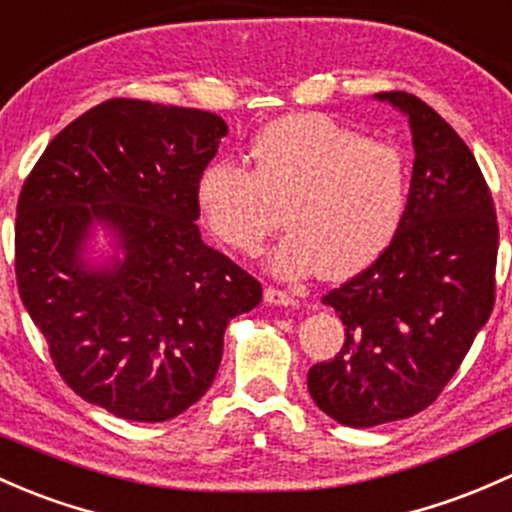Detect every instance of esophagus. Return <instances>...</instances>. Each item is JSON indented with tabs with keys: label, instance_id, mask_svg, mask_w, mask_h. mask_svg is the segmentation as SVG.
<instances>
[{
	"label": "esophagus",
	"instance_id": "esophagus-1",
	"mask_svg": "<svg viewBox=\"0 0 512 512\" xmlns=\"http://www.w3.org/2000/svg\"><path fill=\"white\" fill-rule=\"evenodd\" d=\"M265 301H267V304H277V306H294V304H297L294 294L284 292V289H277V287H267L265 289Z\"/></svg>",
	"mask_w": 512,
	"mask_h": 512
}]
</instances>
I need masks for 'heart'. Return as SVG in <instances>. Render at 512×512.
<instances>
[{
	"instance_id": "obj_1",
	"label": "heart",
	"mask_w": 512,
	"mask_h": 512,
	"mask_svg": "<svg viewBox=\"0 0 512 512\" xmlns=\"http://www.w3.org/2000/svg\"><path fill=\"white\" fill-rule=\"evenodd\" d=\"M252 171L218 161L201 174L198 206L220 242L257 255L282 225L279 274L341 282L392 245L410 196V169L395 144L324 115H289L260 129Z\"/></svg>"
}]
</instances>
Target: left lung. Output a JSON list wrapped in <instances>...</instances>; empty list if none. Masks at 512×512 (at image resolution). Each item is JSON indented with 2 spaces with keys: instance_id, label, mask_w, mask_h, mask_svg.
<instances>
[{
  "instance_id": "1",
  "label": "left lung",
  "mask_w": 512,
  "mask_h": 512,
  "mask_svg": "<svg viewBox=\"0 0 512 512\" xmlns=\"http://www.w3.org/2000/svg\"><path fill=\"white\" fill-rule=\"evenodd\" d=\"M378 100L410 117L414 169L405 218L368 270L324 294L346 338L306 378L319 410L346 427H378L427 410L496 304V206L471 149L412 93L392 90Z\"/></svg>"
}]
</instances>
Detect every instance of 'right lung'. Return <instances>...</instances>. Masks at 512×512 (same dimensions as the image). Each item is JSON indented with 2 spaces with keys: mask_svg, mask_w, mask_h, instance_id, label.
Masks as SVG:
<instances>
[{
  "mask_svg": "<svg viewBox=\"0 0 512 512\" xmlns=\"http://www.w3.org/2000/svg\"><path fill=\"white\" fill-rule=\"evenodd\" d=\"M225 134L213 112L112 98L61 129L21 186L19 297L63 383L115 417L166 422L196 405L225 328L262 301L196 225L198 181ZM95 219L126 247L112 273L79 262Z\"/></svg>",
  "mask_w": 512,
  "mask_h": 512,
  "instance_id": "right-lung-1",
  "label": "right lung"
}]
</instances>
